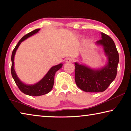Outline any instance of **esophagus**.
<instances>
[{
	"label": "esophagus",
	"mask_w": 131,
	"mask_h": 131,
	"mask_svg": "<svg viewBox=\"0 0 131 131\" xmlns=\"http://www.w3.org/2000/svg\"><path fill=\"white\" fill-rule=\"evenodd\" d=\"M72 61H73V59L72 58H68L66 59V62L68 63L72 62Z\"/></svg>",
	"instance_id": "obj_1"
}]
</instances>
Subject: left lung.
Listing matches in <instances>:
<instances>
[{
  "mask_svg": "<svg viewBox=\"0 0 131 131\" xmlns=\"http://www.w3.org/2000/svg\"><path fill=\"white\" fill-rule=\"evenodd\" d=\"M102 39L96 41V45L102 46L107 57V63L99 69H92L75 62V81L80 89L85 92H101L107 89L117 75L119 62L118 52L113 39L101 33Z\"/></svg>",
  "mask_w": 131,
  "mask_h": 131,
  "instance_id": "8db88e82",
  "label": "left lung"
}]
</instances>
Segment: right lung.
Returning <instances> with one entry per match:
<instances>
[{
	"instance_id": "add662e5",
	"label": "right lung",
	"mask_w": 131,
	"mask_h": 131,
	"mask_svg": "<svg viewBox=\"0 0 131 131\" xmlns=\"http://www.w3.org/2000/svg\"><path fill=\"white\" fill-rule=\"evenodd\" d=\"M40 29H37L34 30L32 31L29 34H26L18 41V43L15 46L14 49L13 50L12 55V69H11V72L13 79L15 81V84H17L18 87L20 90L22 92L26 95H30V96H40V95H45L47 94L51 91L54 83V76L57 71L60 69L62 68L63 64L59 63L58 65L52 66L50 69L48 70L45 76L43 77L41 80H40L38 83L35 84H26L22 82L20 79L17 76L14 69V57L16 53L18 48L20 45L21 43L23 41L25 40L28 37H30L32 35L37 34Z\"/></svg>"
}]
</instances>
